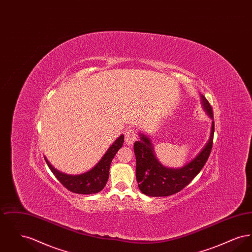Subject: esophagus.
<instances>
[{
    "label": "esophagus",
    "mask_w": 252,
    "mask_h": 252,
    "mask_svg": "<svg viewBox=\"0 0 252 252\" xmlns=\"http://www.w3.org/2000/svg\"><path fill=\"white\" fill-rule=\"evenodd\" d=\"M137 140V132L134 128H129L125 133V141L126 144L131 145Z\"/></svg>",
    "instance_id": "34e87169"
}]
</instances>
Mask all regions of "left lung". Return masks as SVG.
Instances as JSON below:
<instances>
[{
	"instance_id": "8db88e82",
	"label": "left lung",
	"mask_w": 252,
	"mask_h": 252,
	"mask_svg": "<svg viewBox=\"0 0 252 252\" xmlns=\"http://www.w3.org/2000/svg\"><path fill=\"white\" fill-rule=\"evenodd\" d=\"M203 108L214 118V111L209 101L201 95ZM215 122L212 124L210 140L201 152L192 161L182 168L172 169L161 165L154 155L150 140L141 135L140 141L134 144L136 156V179L140 190L149 196H167L181 191L201 171L212 151L214 144Z\"/></svg>"
}]
</instances>
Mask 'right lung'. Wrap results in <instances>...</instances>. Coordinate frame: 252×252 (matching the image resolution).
Listing matches in <instances>:
<instances>
[{"mask_svg": "<svg viewBox=\"0 0 252 252\" xmlns=\"http://www.w3.org/2000/svg\"><path fill=\"white\" fill-rule=\"evenodd\" d=\"M124 135L120 137L110 145L106 154L100 159V161L96 164L94 167L89 172L78 176H71L61 173L53 167L46 158V163L56 178L60 180V183L69 191L75 193L81 194H93L102 191L107 184L109 175V167L110 163L113 159L118 150L123 146L124 144Z\"/></svg>", "mask_w": 252, "mask_h": 252, "instance_id": "add662e5", "label": "right lung"}]
</instances>
